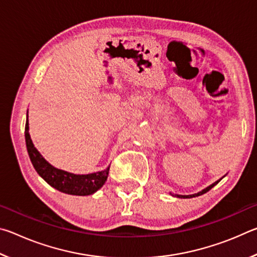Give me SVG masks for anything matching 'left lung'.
I'll list each match as a JSON object with an SVG mask.
<instances>
[{
  "instance_id": "8db88e82",
  "label": "left lung",
  "mask_w": 257,
  "mask_h": 257,
  "mask_svg": "<svg viewBox=\"0 0 257 257\" xmlns=\"http://www.w3.org/2000/svg\"><path fill=\"white\" fill-rule=\"evenodd\" d=\"M221 180V179H220ZM220 180H217V181H215L214 184H212L211 186H208V187H206L205 189H203L202 191H199V193H197V194H194V195H175V196H177V197H179V198H191V197H196V196H199V195H203V194H205L206 191H208L210 190L211 188H213V187H214L217 182H219Z\"/></svg>"
}]
</instances>
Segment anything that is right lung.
Here are the masks:
<instances>
[{"instance_id":"1","label":"right lung","mask_w":257,"mask_h":257,"mask_svg":"<svg viewBox=\"0 0 257 257\" xmlns=\"http://www.w3.org/2000/svg\"><path fill=\"white\" fill-rule=\"evenodd\" d=\"M25 138L26 146H27L28 155L30 161L34 165L35 170L37 171L43 179L47 184L58 189L59 191L69 195H77V196H87L97 191L101 187L105 184L108 176L110 167L105 170L88 173V175H75L60 169L54 168L47 161L43 158L42 154L34 146L32 138L29 135V123H28V112L27 121H26L25 128Z\"/></svg>"}]
</instances>
